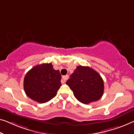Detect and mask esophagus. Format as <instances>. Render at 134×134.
Listing matches in <instances>:
<instances>
[{"label":"esophagus","mask_w":134,"mask_h":134,"mask_svg":"<svg viewBox=\"0 0 134 134\" xmlns=\"http://www.w3.org/2000/svg\"><path fill=\"white\" fill-rule=\"evenodd\" d=\"M68 78H69V76L68 75H65V76H63V78H62V80H61L62 83H65Z\"/></svg>","instance_id":"obj_1"}]
</instances>
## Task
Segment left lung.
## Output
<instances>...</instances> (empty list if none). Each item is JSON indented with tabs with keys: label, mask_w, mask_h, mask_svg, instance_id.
<instances>
[{
	"label": "left lung",
	"mask_w": 134,
	"mask_h": 134,
	"mask_svg": "<svg viewBox=\"0 0 134 134\" xmlns=\"http://www.w3.org/2000/svg\"><path fill=\"white\" fill-rule=\"evenodd\" d=\"M66 84L76 98L84 104L98 100L104 91V82L100 75L88 66H77Z\"/></svg>",
	"instance_id": "left-lung-1"
}]
</instances>
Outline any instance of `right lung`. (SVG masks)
Returning <instances> with one entry per match:
<instances>
[{
  "label": "right lung",
  "instance_id": "1",
  "mask_svg": "<svg viewBox=\"0 0 134 134\" xmlns=\"http://www.w3.org/2000/svg\"><path fill=\"white\" fill-rule=\"evenodd\" d=\"M61 75L51 63L37 65L27 71L23 82L26 94L33 100L43 103L51 100L61 86Z\"/></svg>",
  "mask_w": 134,
  "mask_h": 134
}]
</instances>
